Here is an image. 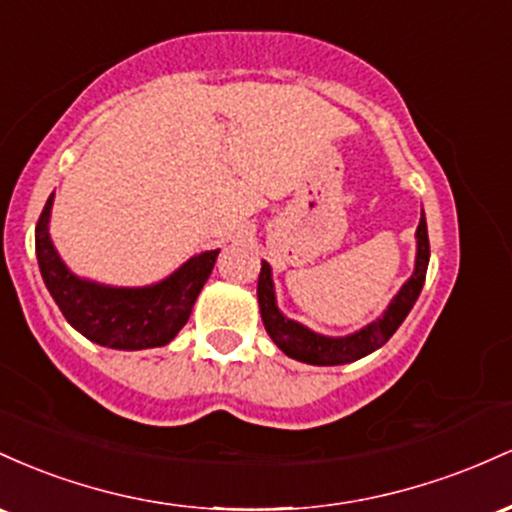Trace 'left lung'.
Instances as JSON below:
<instances>
[{
	"mask_svg": "<svg viewBox=\"0 0 512 512\" xmlns=\"http://www.w3.org/2000/svg\"><path fill=\"white\" fill-rule=\"evenodd\" d=\"M430 261V244H428V225L426 215L421 210V222L416 229V263H413L411 278L401 285V290L392 297L387 309L363 329L346 333V336H324L295 319H287L278 309L273 285V268L266 261H261V275H258V309H261L263 326L268 336L287 358L300 360L307 365H346L353 360L365 358L382 348L394 331L399 329L401 321L409 317V312L421 295L423 283H426V271Z\"/></svg>",
	"mask_w": 512,
	"mask_h": 512,
	"instance_id": "obj_1",
	"label": "left lung"
}]
</instances>
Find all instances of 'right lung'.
Listing matches in <instances>:
<instances>
[{
  "label": "right lung",
  "instance_id": "right-lung-1",
  "mask_svg": "<svg viewBox=\"0 0 512 512\" xmlns=\"http://www.w3.org/2000/svg\"><path fill=\"white\" fill-rule=\"evenodd\" d=\"M50 193L36 225V256L43 283L60 312L89 341L113 350H145L166 346L176 338L200 290L208 283L220 249L203 251L181 263L164 280L142 287H116L79 278L57 254L50 237Z\"/></svg>",
  "mask_w": 512,
  "mask_h": 512
}]
</instances>
